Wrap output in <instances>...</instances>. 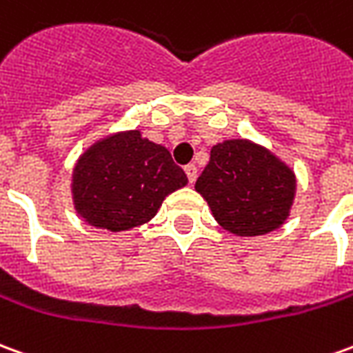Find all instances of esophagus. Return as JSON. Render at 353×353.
<instances>
[{
  "label": "esophagus",
  "instance_id": "obj_1",
  "mask_svg": "<svg viewBox=\"0 0 353 353\" xmlns=\"http://www.w3.org/2000/svg\"><path fill=\"white\" fill-rule=\"evenodd\" d=\"M185 174L189 177V183H194L196 181V176H199V170L194 164H189V166H185Z\"/></svg>",
  "mask_w": 353,
  "mask_h": 353
}]
</instances>
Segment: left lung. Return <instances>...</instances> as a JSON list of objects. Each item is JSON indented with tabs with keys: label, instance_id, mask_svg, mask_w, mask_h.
<instances>
[{
	"label": "left lung",
	"instance_id": "obj_1",
	"mask_svg": "<svg viewBox=\"0 0 353 353\" xmlns=\"http://www.w3.org/2000/svg\"><path fill=\"white\" fill-rule=\"evenodd\" d=\"M194 191L225 231L236 236L268 235L290 216L296 176L260 143L225 139L212 147L210 162Z\"/></svg>",
	"mask_w": 353,
	"mask_h": 353
}]
</instances>
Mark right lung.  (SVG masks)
I'll list each match as a JSON object with an SVG mask.
<instances>
[{"label": "right lung", "instance_id": "right-lung-1", "mask_svg": "<svg viewBox=\"0 0 353 353\" xmlns=\"http://www.w3.org/2000/svg\"><path fill=\"white\" fill-rule=\"evenodd\" d=\"M187 185L166 147L139 130L101 137L78 157L72 170V204L80 218L110 233L151 221L164 199Z\"/></svg>", "mask_w": 353, "mask_h": 353}]
</instances>
